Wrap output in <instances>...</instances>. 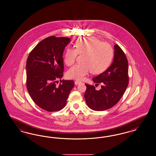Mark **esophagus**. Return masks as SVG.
Masks as SVG:
<instances>
[{
  "mask_svg": "<svg viewBox=\"0 0 156 156\" xmlns=\"http://www.w3.org/2000/svg\"><path fill=\"white\" fill-rule=\"evenodd\" d=\"M80 83H80V82H79V81H76L75 82V85H80Z\"/></svg>",
  "mask_w": 156,
  "mask_h": 156,
  "instance_id": "obj_1",
  "label": "esophagus"
}]
</instances>
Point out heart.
I'll use <instances>...</instances> for the list:
<instances>
[{
	"instance_id": "obj_1",
	"label": "heart",
	"mask_w": 156,
	"mask_h": 156,
	"mask_svg": "<svg viewBox=\"0 0 156 156\" xmlns=\"http://www.w3.org/2000/svg\"><path fill=\"white\" fill-rule=\"evenodd\" d=\"M75 49L69 48L66 50L64 61L67 66L73 65L76 61L77 53L85 54L83 65H76L67 72L69 79L83 80L91 70L95 74L105 71L110 64L113 57V51L109 44L101 42L93 37L79 38L75 44Z\"/></svg>"
}]
</instances>
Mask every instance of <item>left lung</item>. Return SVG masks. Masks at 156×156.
<instances>
[{
	"label": "left lung",
	"mask_w": 156,
	"mask_h": 156,
	"mask_svg": "<svg viewBox=\"0 0 156 156\" xmlns=\"http://www.w3.org/2000/svg\"><path fill=\"white\" fill-rule=\"evenodd\" d=\"M114 54L112 65L98 76L93 78L99 90L94 85L85 84V101L89 108L95 111H103L112 108L121 98L128 86V62L118 44L114 46Z\"/></svg>",
	"instance_id": "obj_1"
}]
</instances>
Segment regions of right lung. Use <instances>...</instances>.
Wrapping results in <instances>:
<instances>
[{
    "mask_svg": "<svg viewBox=\"0 0 156 156\" xmlns=\"http://www.w3.org/2000/svg\"><path fill=\"white\" fill-rule=\"evenodd\" d=\"M70 39L51 36L41 41L30 52L26 62L28 93L39 108L48 112L63 109L74 86L73 80H62L63 53Z\"/></svg>",
    "mask_w": 156,
    "mask_h": 156,
    "instance_id": "obj_1",
    "label": "right lung"
}]
</instances>
